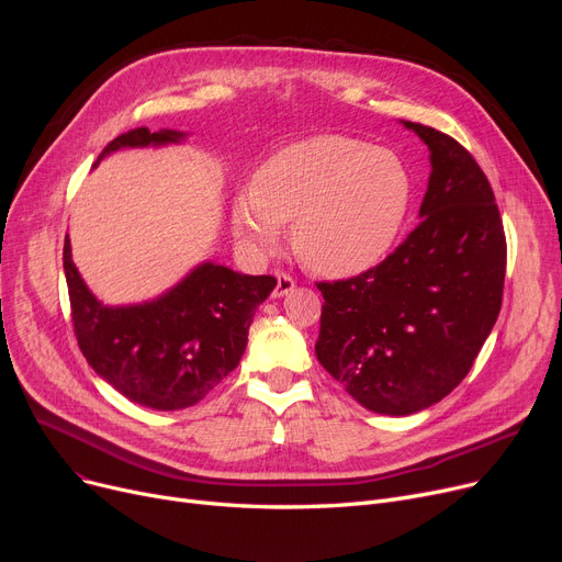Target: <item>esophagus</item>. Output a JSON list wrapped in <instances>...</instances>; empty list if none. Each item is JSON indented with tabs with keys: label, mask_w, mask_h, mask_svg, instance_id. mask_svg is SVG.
Instances as JSON below:
<instances>
[{
	"label": "esophagus",
	"mask_w": 562,
	"mask_h": 562,
	"mask_svg": "<svg viewBox=\"0 0 562 562\" xmlns=\"http://www.w3.org/2000/svg\"><path fill=\"white\" fill-rule=\"evenodd\" d=\"M293 286H296V282H293V278L284 276V273H278V284L273 289V299H282L286 296V293L293 291Z\"/></svg>",
	"instance_id": "34e87169"
}]
</instances>
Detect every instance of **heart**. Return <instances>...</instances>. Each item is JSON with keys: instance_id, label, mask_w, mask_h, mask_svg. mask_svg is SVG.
<instances>
[{"instance_id": "heart-1", "label": "heart", "mask_w": 562, "mask_h": 562, "mask_svg": "<svg viewBox=\"0 0 562 562\" xmlns=\"http://www.w3.org/2000/svg\"><path fill=\"white\" fill-rule=\"evenodd\" d=\"M412 180L403 159L344 134H316L266 159L232 202L239 244L266 255L293 225V248L312 271L360 276L387 257L407 218Z\"/></svg>"}]
</instances>
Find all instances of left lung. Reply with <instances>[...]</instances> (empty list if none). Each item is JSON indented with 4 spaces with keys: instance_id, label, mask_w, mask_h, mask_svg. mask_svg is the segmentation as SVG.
<instances>
[{
    "instance_id": "obj_1",
    "label": "left lung",
    "mask_w": 562,
    "mask_h": 562,
    "mask_svg": "<svg viewBox=\"0 0 562 562\" xmlns=\"http://www.w3.org/2000/svg\"><path fill=\"white\" fill-rule=\"evenodd\" d=\"M430 153L419 223L375 269L323 293L316 358L378 415L439 403L492 333L506 278V234L485 172L432 127L401 121Z\"/></svg>"
}]
</instances>
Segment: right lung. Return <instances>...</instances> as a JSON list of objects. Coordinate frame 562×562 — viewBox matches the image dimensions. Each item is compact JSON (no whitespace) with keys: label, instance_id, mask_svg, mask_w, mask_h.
Here are the masks:
<instances>
[{"label":"right lung","instance_id":"add662e5","mask_svg":"<svg viewBox=\"0 0 562 562\" xmlns=\"http://www.w3.org/2000/svg\"><path fill=\"white\" fill-rule=\"evenodd\" d=\"M187 136L132 130L113 138L93 168L117 150L177 145ZM64 271L86 362L132 403L161 412L195 405L236 369L252 316L276 289L271 276H244L202 261L153 301L104 305L77 271L68 234Z\"/></svg>","mask_w":562,"mask_h":562}]
</instances>
